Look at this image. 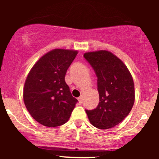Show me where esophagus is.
Here are the masks:
<instances>
[{"label":"esophagus","mask_w":159,"mask_h":159,"mask_svg":"<svg viewBox=\"0 0 159 159\" xmlns=\"http://www.w3.org/2000/svg\"><path fill=\"white\" fill-rule=\"evenodd\" d=\"M78 101H79L80 103H82V97L78 98Z\"/></svg>","instance_id":"esophagus-1"}]
</instances>
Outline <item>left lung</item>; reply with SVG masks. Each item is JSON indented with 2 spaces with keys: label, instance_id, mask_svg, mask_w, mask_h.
<instances>
[{
  "label": "left lung",
  "instance_id": "8db88e82",
  "mask_svg": "<svg viewBox=\"0 0 159 159\" xmlns=\"http://www.w3.org/2000/svg\"><path fill=\"white\" fill-rule=\"evenodd\" d=\"M84 57L98 77L99 103L85 110L89 121L98 129H107L122 121L134 102V85L129 69L121 60L108 51L88 52Z\"/></svg>",
  "mask_w": 159,
  "mask_h": 159
}]
</instances>
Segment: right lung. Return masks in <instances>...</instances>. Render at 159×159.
I'll return each mask as SVG.
<instances>
[{"label": "right lung", "mask_w": 159, "mask_h": 159, "mask_svg": "<svg viewBox=\"0 0 159 159\" xmlns=\"http://www.w3.org/2000/svg\"><path fill=\"white\" fill-rule=\"evenodd\" d=\"M77 51L54 49L43 55L28 74L23 90L25 106L32 118L54 127L69 120L77 100L65 82Z\"/></svg>", "instance_id": "1"}]
</instances>
